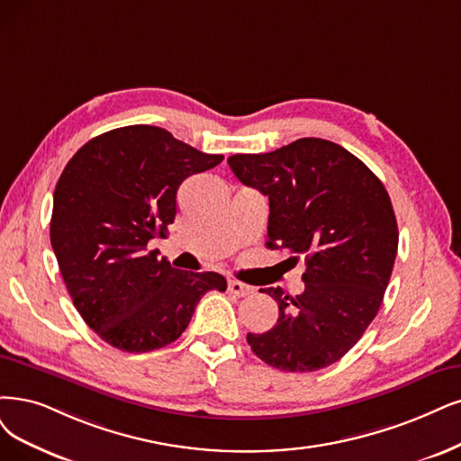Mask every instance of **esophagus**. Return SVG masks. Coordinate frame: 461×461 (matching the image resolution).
<instances>
[{
    "instance_id": "34e87169",
    "label": "esophagus",
    "mask_w": 461,
    "mask_h": 461,
    "mask_svg": "<svg viewBox=\"0 0 461 461\" xmlns=\"http://www.w3.org/2000/svg\"><path fill=\"white\" fill-rule=\"evenodd\" d=\"M228 291L231 293V294H235V296H249V294H252L254 293V288L252 286H249V285H245V283H241V281H230L228 283Z\"/></svg>"
}]
</instances>
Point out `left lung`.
<instances>
[{"label":"left lung","instance_id":"obj_1","mask_svg":"<svg viewBox=\"0 0 461 461\" xmlns=\"http://www.w3.org/2000/svg\"><path fill=\"white\" fill-rule=\"evenodd\" d=\"M228 165L269 199L267 249L305 260L302 294L262 288L277 302L279 319L267 332L247 334L250 349L285 372L330 366L376 317L393 271L399 230L384 184L346 148L322 139L235 153Z\"/></svg>","mask_w":461,"mask_h":461}]
</instances>
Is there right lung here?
<instances>
[{
    "mask_svg": "<svg viewBox=\"0 0 461 461\" xmlns=\"http://www.w3.org/2000/svg\"><path fill=\"white\" fill-rule=\"evenodd\" d=\"M224 156L203 153L161 127L129 125L95 136L57 182L50 245L83 321L106 344L146 353L173 344L209 291L214 271L170 267L148 250L176 216V192Z\"/></svg>",
    "mask_w": 461,
    "mask_h": 461,
    "instance_id": "add662e5",
    "label": "right lung"
}]
</instances>
